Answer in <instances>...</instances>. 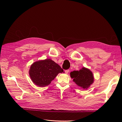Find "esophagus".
Here are the masks:
<instances>
[{
	"label": "esophagus",
	"mask_w": 122,
	"mask_h": 122,
	"mask_svg": "<svg viewBox=\"0 0 122 122\" xmlns=\"http://www.w3.org/2000/svg\"><path fill=\"white\" fill-rule=\"evenodd\" d=\"M65 73L67 74L69 73V70H65Z\"/></svg>",
	"instance_id": "obj_1"
}]
</instances>
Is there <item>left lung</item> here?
I'll return each instance as SVG.
<instances>
[{"mask_svg":"<svg viewBox=\"0 0 122 122\" xmlns=\"http://www.w3.org/2000/svg\"><path fill=\"white\" fill-rule=\"evenodd\" d=\"M70 76L73 81L81 88L87 89L94 82L92 72L88 68L82 67L79 71H73L70 73Z\"/></svg>","mask_w":122,"mask_h":122,"instance_id":"8db88e82","label":"left lung"}]
</instances>
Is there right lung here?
I'll return each instance as SVG.
<instances>
[{
	"mask_svg": "<svg viewBox=\"0 0 122 122\" xmlns=\"http://www.w3.org/2000/svg\"><path fill=\"white\" fill-rule=\"evenodd\" d=\"M29 75L34 84L40 87L48 86L63 70L54 61L50 59L41 60L33 63L29 70Z\"/></svg>",
	"mask_w": 122,
	"mask_h": 122,
	"instance_id": "right-lung-1",
	"label": "right lung"
}]
</instances>
